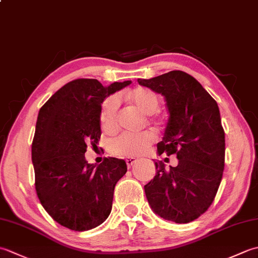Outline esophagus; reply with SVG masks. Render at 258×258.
<instances>
[{"label": "esophagus", "instance_id": "34e87169", "mask_svg": "<svg viewBox=\"0 0 258 258\" xmlns=\"http://www.w3.org/2000/svg\"><path fill=\"white\" fill-rule=\"evenodd\" d=\"M138 161H139L138 158H135V157H128L127 160H126V165H127L128 168H131Z\"/></svg>", "mask_w": 258, "mask_h": 258}]
</instances>
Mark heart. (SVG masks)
<instances>
[{
    "instance_id": "heart-1",
    "label": "heart",
    "mask_w": 258,
    "mask_h": 258,
    "mask_svg": "<svg viewBox=\"0 0 258 258\" xmlns=\"http://www.w3.org/2000/svg\"><path fill=\"white\" fill-rule=\"evenodd\" d=\"M128 100L141 112L149 115L154 114L160 105V98L156 93L143 87L135 89L128 95ZM118 108L119 98L117 95L109 96L104 101L100 113V123L105 132L113 133L117 128ZM156 119L151 118V122H157ZM155 140L156 136L151 131L138 134L125 133L109 141L107 149L112 155L117 157L139 156L144 154Z\"/></svg>"
}]
</instances>
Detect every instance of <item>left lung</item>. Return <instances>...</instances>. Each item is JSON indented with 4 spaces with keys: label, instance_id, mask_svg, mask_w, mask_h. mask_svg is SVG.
<instances>
[{
    "label": "left lung",
    "instance_id": "obj_1",
    "mask_svg": "<svg viewBox=\"0 0 258 258\" xmlns=\"http://www.w3.org/2000/svg\"><path fill=\"white\" fill-rule=\"evenodd\" d=\"M138 82L165 97L169 118L157 152L178 160L169 169L163 161L155 162L156 175L144 186L146 199L164 220L189 223L208 210L223 177L225 133L220 108L200 82L183 71Z\"/></svg>",
    "mask_w": 258,
    "mask_h": 258
}]
</instances>
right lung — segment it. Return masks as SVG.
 I'll use <instances>...</instances> for the list:
<instances>
[{"label":"right lung","mask_w":258,"mask_h":258,"mask_svg":"<svg viewBox=\"0 0 258 258\" xmlns=\"http://www.w3.org/2000/svg\"><path fill=\"white\" fill-rule=\"evenodd\" d=\"M131 83L104 87L94 79L74 80L38 112L32 143L36 194L48 215L72 231L95 228L112 211L115 185L127 171L126 163L105 157L96 166L84 154L101 138L103 101Z\"/></svg>","instance_id":"1"}]
</instances>
